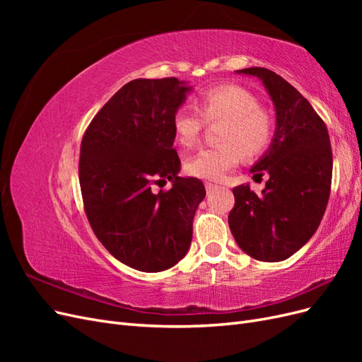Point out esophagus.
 I'll return each instance as SVG.
<instances>
[{
  "label": "esophagus",
  "mask_w": 362,
  "mask_h": 362,
  "mask_svg": "<svg viewBox=\"0 0 362 362\" xmlns=\"http://www.w3.org/2000/svg\"><path fill=\"white\" fill-rule=\"evenodd\" d=\"M217 185L216 184H213V182H205V189H206V192H211L213 189H216Z\"/></svg>",
  "instance_id": "1"
}]
</instances>
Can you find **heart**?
Wrapping results in <instances>:
<instances>
[{"label":"heart","mask_w":362,"mask_h":362,"mask_svg":"<svg viewBox=\"0 0 362 362\" xmlns=\"http://www.w3.org/2000/svg\"><path fill=\"white\" fill-rule=\"evenodd\" d=\"M198 107L206 120L223 119L218 131V140L223 144L202 148L187 160L185 170L193 177L222 180L226 172L237 166L240 151L250 157L267 146L272 134L270 117L242 87H211L199 95ZM199 111L190 104H182L173 113V134L184 148L193 146L199 137L202 129Z\"/></svg>","instance_id":"b5f03b06"}]
</instances>
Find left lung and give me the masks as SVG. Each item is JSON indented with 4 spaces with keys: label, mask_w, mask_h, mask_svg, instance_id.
I'll return each instance as SVG.
<instances>
[{
    "label": "left lung",
    "mask_w": 362,
    "mask_h": 362,
    "mask_svg": "<svg viewBox=\"0 0 362 362\" xmlns=\"http://www.w3.org/2000/svg\"><path fill=\"white\" fill-rule=\"evenodd\" d=\"M258 78L275 107L276 128L270 146L250 168L269 175L257 194L249 184L233 189L228 216L237 245L249 257L276 262L296 254L320 225L331 192L332 151L323 120L308 100L266 68L235 71Z\"/></svg>",
    "instance_id": "8db88e82"
}]
</instances>
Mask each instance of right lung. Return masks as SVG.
<instances>
[{
  "instance_id": "add662e5",
  "label": "right lung",
  "mask_w": 362,
  "mask_h": 362,
  "mask_svg": "<svg viewBox=\"0 0 362 362\" xmlns=\"http://www.w3.org/2000/svg\"><path fill=\"white\" fill-rule=\"evenodd\" d=\"M193 86L178 78L127 83L93 117L81 141L80 185L98 240L128 267L161 272L189 252L201 180L178 177L172 117ZM170 180L168 192L151 184Z\"/></svg>"
}]
</instances>
